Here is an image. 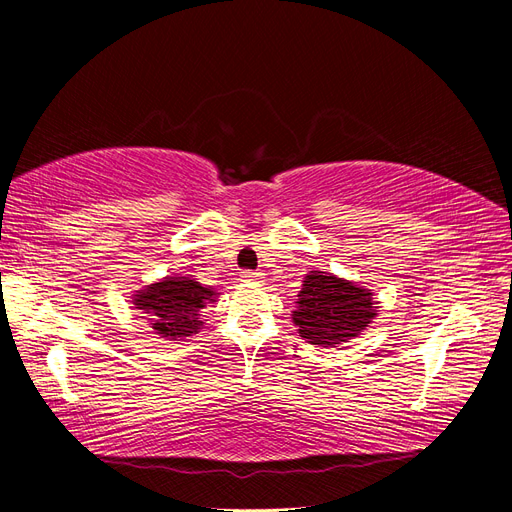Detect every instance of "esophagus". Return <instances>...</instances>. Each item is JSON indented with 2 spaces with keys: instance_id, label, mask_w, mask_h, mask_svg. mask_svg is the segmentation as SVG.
Returning <instances> with one entry per match:
<instances>
[{
  "instance_id": "esophagus-1",
  "label": "esophagus",
  "mask_w": 512,
  "mask_h": 512,
  "mask_svg": "<svg viewBox=\"0 0 512 512\" xmlns=\"http://www.w3.org/2000/svg\"><path fill=\"white\" fill-rule=\"evenodd\" d=\"M262 275H265V273H260V271H243L241 273L245 282H262Z\"/></svg>"
}]
</instances>
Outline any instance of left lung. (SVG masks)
<instances>
[{"label": "left lung", "mask_w": 512, "mask_h": 512, "mask_svg": "<svg viewBox=\"0 0 512 512\" xmlns=\"http://www.w3.org/2000/svg\"><path fill=\"white\" fill-rule=\"evenodd\" d=\"M297 297L294 327L307 344L322 348L359 337L378 312L374 292L324 271H309Z\"/></svg>", "instance_id": "8db88e82"}]
</instances>
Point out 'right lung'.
<instances>
[{
  "instance_id": "obj_1",
  "label": "right lung",
  "mask_w": 512,
  "mask_h": 512,
  "mask_svg": "<svg viewBox=\"0 0 512 512\" xmlns=\"http://www.w3.org/2000/svg\"><path fill=\"white\" fill-rule=\"evenodd\" d=\"M218 292L205 288L194 277H164L132 294V303L147 316L151 329L160 337L179 342L203 327V309L213 303Z\"/></svg>"
}]
</instances>
